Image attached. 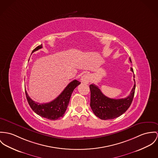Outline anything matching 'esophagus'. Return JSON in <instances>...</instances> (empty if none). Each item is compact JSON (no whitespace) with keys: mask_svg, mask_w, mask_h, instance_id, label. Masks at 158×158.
Returning <instances> with one entry per match:
<instances>
[{"mask_svg":"<svg viewBox=\"0 0 158 158\" xmlns=\"http://www.w3.org/2000/svg\"><path fill=\"white\" fill-rule=\"evenodd\" d=\"M90 75L89 74H85L84 76L81 77V81L84 84H88L90 82Z\"/></svg>","mask_w":158,"mask_h":158,"instance_id":"1","label":"esophagus"}]
</instances>
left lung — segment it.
I'll return each instance as SVG.
<instances>
[{"mask_svg":"<svg viewBox=\"0 0 158 158\" xmlns=\"http://www.w3.org/2000/svg\"><path fill=\"white\" fill-rule=\"evenodd\" d=\"M129 61L132 62L131 58ZM131 70L134 72L133 69L131 68ZM89 89L90 106L93 113L102 120H110L120 117L130 107L134 98L135 82L130 94L124 98L114 99L106 97L94 84L89 85Z\"/></svg>","mask_w":158,"mask_h":158,"instance_id":"obj_1","label":"left lung"}]
</instances>
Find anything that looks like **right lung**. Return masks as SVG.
<instances>
[{
    "mask_svg": "<svg viewBox=\"0 0 158 158\" xmlns=\"http://www.w3.org/2000/svg\"><path fill=\"white\" fill-rule=\"evenodd\" d=\"M42 48V44L37 46L32 53ZM80 84L81 82L77 80H74L66 86L58 97L47 103L40 104L33 101L28 96L26 91H25L26 96L29 106L36 114L50 120H56L64 116L73 90Z\"/></svg>",
    "mask_w": 158,
    "mask_h": 158,
    "instance_id": "obj_1",
    "label": "right lung"
}]
</instances>
